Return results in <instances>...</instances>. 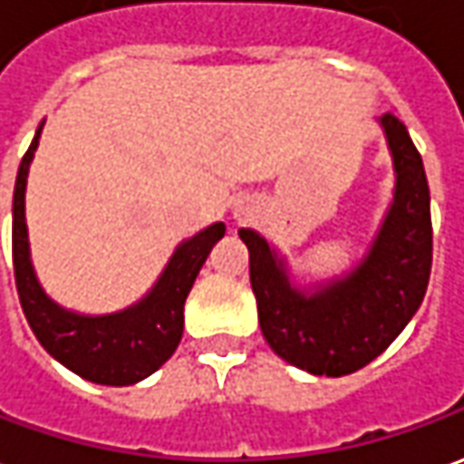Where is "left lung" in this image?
<instances>
[{
  "label": "left lung",
  "instance_id": "8db88e82",
  "mask_svg": "<svg viewBox=\"0 0 464 464\" xmlns=\"http://www.w3.org/2000/svg\"><path fill=\"white\" fill-rule=\"evenodd\" d=\"M379 125L392 155L394 193L354 268L301 286L261 233L238 231L248 248L264 339L284 362L316 377H344L377 359L417 314L430 281L432 218L422 158L392 112Z\"/></svg>",
  "mask_w": 464,
  "mask_h": 464
}]
</instances>
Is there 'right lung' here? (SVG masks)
I'll use <instances>...</instances> for the list:
<instances>
[{
  "instance_id": "add662e5",
  "label": "right lung",
  "mask_w": 464,
  "mask_h": 464,
  "mask_svg": "<svg viewBox=\"0 0 464 464\" xmlns=\"http://www.w3.org/2000/svg\"><path fill=\"white\" fill-rule=\"evenodd\" d=\"M42 128L44 120L19 163L12 200V258L22 311L37 342L63 367L95 384L128 387L150 377L178 349L183 336V306L188 294L210 248L223 238L226 226L213 223L178 243L153 288L128 309L100 316L64 309L44 294L29 256L24 193Z\"/></svg>"
}]
</instances>
